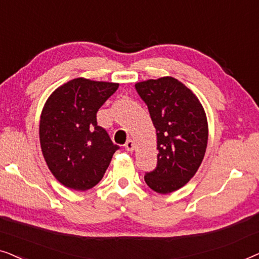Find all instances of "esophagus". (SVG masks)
Instances as JSON below:
<instances>
[{"mask_svg":"<svg viewBox=\"0 0 259 259\" xmlns=\"http://www.w3.org/2000/svg\"><path fill=\"white\" fill-rule=\"evenodd\" d=\"M125 148L128 152H133V150H134V143H133V140H127L126 141V144H125Z\"/></svg>","mask_w":259,"mask_h":259,"instance_id":"obj_1","label":"esophagus"}]
</instances>
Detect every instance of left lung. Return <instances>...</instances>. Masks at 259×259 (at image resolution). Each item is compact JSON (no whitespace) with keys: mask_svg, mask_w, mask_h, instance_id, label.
Wrapping results in <instances>:
<instances>
[{"mask_svg":"<svg viewBox=\"0 0 259 259\" xmlns=\"http://www.w3.org/2000/svg\"><path fill=\"white\" fill-rule=\"evenodd\" d=\"M157 131V167L145 182L161 194L179 190L196 175L207 146L208 127L198 98L172 76L136 83Z\"/></svg>","mask_w":259,"mask_h":259,"instance_id":"8db88e82","label":"left lung"}]
</instances>
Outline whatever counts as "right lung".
<instances>
[{
	"label": "right lung",
	"mask_w": 259,
	"mask_h": 259,
	"mask_svg": "<svg viewBox=\"0 0 259 259\" xmlns=\"http://www.w3.org/2000/svg\"><path fill=\"white\" fill-rule=\"evenodd\" d=\"M119 83L77 77L53 92L42 109L40 144L53 176L62 185L86 191L104 177L119 150L97 113Z\"/></svg>",
	"instance_id": "obj_1"
}]
</instances>
